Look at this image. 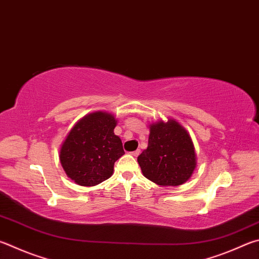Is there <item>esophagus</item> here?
<instances>
[{
    "label": "esophagus",
    "mask_w": 259,
    "mask_h": 259,
    "mask_svg": "<svg viewBox=\"0 0 259 259\" xmlns=\"http://www.w3.org/2000/svg\"><path fill=\"white\" fill-rule=\"evenodd\" d=\"M139 153H140V150L139 149H137V150H135V152H131L130 154L133 155V156H135V157H137L138 155H139Z\"/></svg>",
    "instance_id": "1"
}]
</instances>
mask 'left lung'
Here are the masks:
<instances>
[{
    "label": "left lung",
    "mask_w": 259,
    "mask_h": 259,
    "mask_svg": "<svg viewBox=\"0 0 259 259\" xmlns=\"http://www.w3.org/2000/svg\"><path fill=\"white\" fill-rule=\"evenodd\" d=\"M137 161L144 177L158 186L183 185L197 166L190 135L175 119L149 125L148 146Z\"/></svg>",
    "instance_id": "left-lung-1"
}]
</instances>
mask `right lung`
I'll use <instances>...</instances> for the list:
<instances>
[{"label": "right lung", "mask_w": 259, "mask_h": 259, "mask_svg": "<svg viewBox=\"0 0 259 259\" xmlns=\"http://www.w3.org/2000/svg\"><path fill=\"white\" fill-rule=\"evenodd\" d=\"M117 120L109 112L96 111L81 117L60 148V162L67 176L79 186L92 187L109 179L114 163L124 154Z\"/></svg>", "instance_id": "add662e5"}]
</instances>
